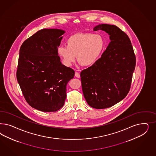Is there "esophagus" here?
<instances>
[{"label":"esophagus","mask_w":156,"mask_h":156,"mask_svg":"<svg viewBox=\"0 0 156 156\" xmlns=\"http://www.w3.org/2000/svg\"><path fill=\"white\" fill-rule=\"evenodd\" d=\"M75 76H76V77H77V78H80V73H78V72H76Z\"/></svg>","instance_id":"obj_1"}]
</instances>
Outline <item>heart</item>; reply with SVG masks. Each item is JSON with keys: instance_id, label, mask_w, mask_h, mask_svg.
<instances>
[{"instance_id": "b5f03b06", "label": "heart", "mask_w": 156, "mask_h": 156, "mask_svg": "<svg viewBox=\"0 0 156 156\" xmlns=\"http://www.w3.org/2000/svg\"><path fill=\"white\" fill-rule=\"evenodd\" d=\"M66 45L58 48V54L67 66L76 61L82 65L90 66L99 59L105 47L104 38L91 33L74 34L66 39Z\"/></svg>"}]
</instances>
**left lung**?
<instances>
[{"label":"left lung","mask_w":156,"mask_h":156,"mask_svg":"<svg viewBox=\"0 0 156 156\" xmlns=\"http://www.w3.org/2000/svg\"><path fill=\"white\" fill-rule=\"evenodd\" d=\"M110 35L111 42L101 57L80 73L82 88L86 102L95 109L108 108L126 97L134 71L136 58L127 34L117 26L99 24Z\"/></svg>","instance_id":"8db88e82"}]
</instances>
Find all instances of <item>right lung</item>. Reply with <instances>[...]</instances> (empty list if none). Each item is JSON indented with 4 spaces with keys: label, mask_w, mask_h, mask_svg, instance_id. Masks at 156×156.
<instances>
[{
    "label": "right lung",
    "mask_w": 156,
    "mask_h": 156,
    "mask_svg": "<svg viewBox=\"0 0 156 156\" xmlns=\"http://www.w3.org/2000/svg\"><path fill=\"white\" fill-rule=\"evenodd\" d=\"M65 31L43 29L22 43L16 78L26 102L43 112H57L66 98V85L75 71L63 65L58 55Z\"/></svg>",
    "instance_id": "1"
}]
</instances>
